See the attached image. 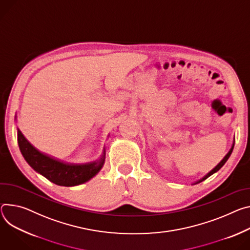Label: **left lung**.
Returning <instances> with one entry per match:
<instances>
[{"instance_id": "8db88e82", "label": "left lung", "mask_w": 250, "mask_h": 250, "mask_svg": "<svg viewBox=\"0 0 250 250\" xmlns=\"http://www.w3.org/2000/svg\"><path fill=\"white\" fill-rule=\"evenodd\" d=\"M234 142L235 141H233V144H232V146H231V147H230V149H229V151L228 152V153H226V155L222 158V161L214 167V168H212L208 174H206V175H204L202 178H200V179H198L197 181H195V183H193V185H197V184H199V183H201V181H203V180H206L208 177H209L210 175H212L213 173H215L216 171H218L223 166H224V164L226 163V162H228V160H229V156H230V154L232 153V150H233V147H234Z\"/></svg>"}]
</instances>
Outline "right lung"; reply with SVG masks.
<instances>
[{"label":"right lung","instance_id":"add662e5","mask_svg":"<svg viewBox=\"0 0 250 250\" xmlns=\"http://www.w3.org/2000/svg\"><path fill=\"white\" fill-rule=\"evenodd\" d=\"M18 144L22 156L34 170L62 187H76L86 183L99 173L105 160V148H104L98 160L90 163L71 164L61 161L37 149L19 128Z\"/></svg>","mask_w":250,"mask_h":250}]
</instances>
